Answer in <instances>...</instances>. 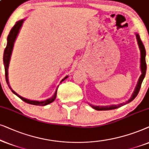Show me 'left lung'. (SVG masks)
Segmentation results:
<instances>
[{"instance_id":"left-lung-1","label":"left lung","mask_w":149,"mask_h":149,"mask_svg":"<svg viewBox=\"0 0 149 149\" xmlns=\"http://www.w3.org/2000/svg\"><path fill=\"white\" fill-rule=\"evenodd\" d=\"M136 36L137 39V41H138V46H139L140 50V69H141V76H140L139 79H138V82L136 86V88L134 89V91L133 92L131 97L127 101L125 102L121 103V104H118L116 105H110V106H93V105H90L93 109L96 110H114V109H116L118 108H120L124 105L130 103L132 101H133L136 98V97L138 95L139 91L140 89V86H141L142 82L143 81L144 77L146 75V50L145 47H144L143 43H142L141 39L140 38L139 35L138 33H136Z\"/></svg>"}]
</instances>
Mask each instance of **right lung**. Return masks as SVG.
<instances>
[{
  "label": "right lung",
  "instance_id": "obj_1",
  "mask_svg": "<svg viewBox=\"0 0 149 149\" xmlns=\"http://www.w3.org/2000/svg\"><path fill=\"white\" fill-rule=\"evenodd\" d=\"M25 19H21V20L17 21L15 24L14 25V26L12 28V29L10 31L9 35L7 37V46H6L5 51H4V54H3V63H4V67H5V78H6V81H7V83L9 86V88L11 89V91L14 93L15 95H17L18 97L21 99L22 100H23L24 102L26 103H28L29 104H32V105H35V106H46V105L50 104V103L53 102L54 101L55 99H56V92H57V89L56 90V92H55L54 95L51 98L47 99V100H45V101H41V102H39V101H35V100H28V99L24 98L22 97H21L20 95H19L17 93L15 92L13 90L12 88H11V86L9 85V79H8V69H9V62H10V59H11V54H12V51L13 49V45H14V43L15 41V39H16L17 35H18L19 30L21 29L22 26L23 24L24 21ZM67 77L66 76L61 81V82H62L63 81H64L65 79L67 78Z\"/></svg>",
  "mask_w": 149,
  "mask_h": 149
}]
</instances>
